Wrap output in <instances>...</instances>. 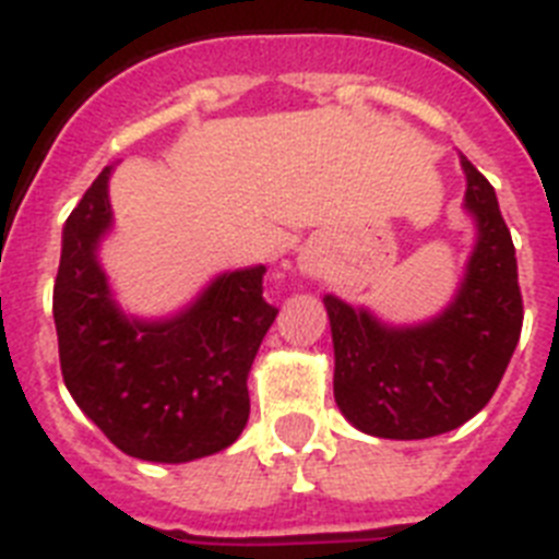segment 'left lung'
Listing matches in <instances>:
<instances>
[{
  "label": "left lung",
  "instance_id": "1",
  "mask_svg": "<svg viewBox=\"0 0 559 559\" xmlns=\"http://www.w3.org/2000/svg\"><path fill=\"white\" fill-rule=\"evenodd\" d=\"M467 210L478 243L456 302L423 328H383L324 296L335 347V403L360 431L383 439H426L476 417L501 383L521 338L523 299L515 246L496 190L462 156Z\"/></svg>",
  "mask_w": 559,
  "mask_h": 559
}]
</instances>
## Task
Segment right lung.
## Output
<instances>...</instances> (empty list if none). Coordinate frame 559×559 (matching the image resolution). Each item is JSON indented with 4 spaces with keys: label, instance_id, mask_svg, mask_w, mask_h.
Listing matches in <instances>:
<instances>
[{
    "label": "right lung",
    "instance_id": "add662e5",
    "mask_svg": "<svg viewBox=\"0 0 559 559\" xmlns=\"http://www.w3.org/2000/svg\"><path fill=\"white\" fill-rule=\"evenodd\" d=\"M92 181L63 226L52 316L69 394L133 459L179 464L231 445L249 419V378L276 319L265 269L218 276L187 313L165 324L128 322L97 265L111 224L108 176Z\"/></svg>",
    "mask_w": 559,
    "mask_h": 559
}]
</instances>
